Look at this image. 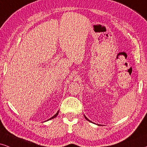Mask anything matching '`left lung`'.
Returning a JSON list of instances; mask_svg holds the SVG:
<instances>
[{
  "mask_svg": "<svg viewBox=\"0 0 147 147\" xmlns=\"http://www.w3.org/2000/svg\"><path fill=\"white\" fill-rule=\"evenodd\" d=\"M84 117H85V119H87V121H90V120H89V119H87V118L86 117H85V115H84Z\"/></svg>",
  "mask_w": 147,
  "mask_h": 147,
  "instance_id": "obj_1",
  "label": "left lung"
}]
</instances>
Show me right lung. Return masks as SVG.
<instances>
[{
    "instance_id": "right-lung-1",
    "label": "right lung",
    "mask_w": 147,
    "mask_h": 147,
    "mask_svg": "<svg viewBox=\"0 0 147 147\" xmlns=\"http://www.w3.org/2000/svg\"><path fill=\"white\" fill-rule=\"evenodd\" d=\"M58 113H59V111H57V113H55V115H53V117H51V118H50V119H48V120H50V119H53V118L56 117H57V115H58ZM48 120H47V121H48Z\"/></svg>"
}]
</instances>
